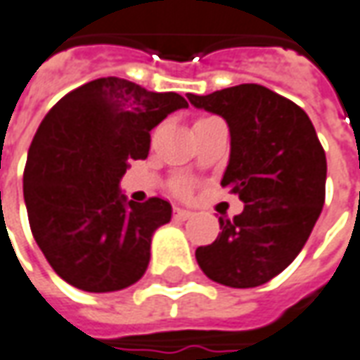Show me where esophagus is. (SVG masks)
Listing matches in <instances>:
<instances>
[{"instance_id": "34e87169", "label": "esophagus", "mask_w": 360, "mask_h": 360, "mask_svg": "<svg viewBox=\"0 0 360 360\" xmlns=\"http://www.w3.org/2000/svg\"><path fill=\"white\" fill-rule=\"evenodd\" d=\"M174 218L180 219V221H184V219L192 218V212H190V210H184V208H176Z\"/></svg>"}]
</instances>
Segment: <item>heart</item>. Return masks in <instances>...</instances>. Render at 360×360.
Instances as JSON below:
<instances>
[{"mask_svg": "<svg viewBox=\"0 0 360 360\" xmlns=\"http://www.w3.org/2000/svg\"><path fill=\"white\" fill-rule=\"evenodd\" d=\"M180 192H188V186H184V184L180 186Z\"/></svg>", "mask_w": 360, "mask_h": 360, "instance_id": "heart-1", "label": "heart"}]
</instances>
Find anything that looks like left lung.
Returning a JSON list of instances; mask_svg holds the SVG:
<instances>
[{"label": "left lung", "mask_w": 360, "mask_h": 360, "mask_svg": "<svg viewBox=\"0 0 360 360\" xmlns=\"http://www.w3.org/2000/svg\"><path fill=\"white\" fill-rule=\"evenodd\" d=\"M188 101L228 122L230 160L221 186L243 202L231 221L218 218L221 231L216 242L198 248V265L221 285H264L297 257L319 218L325 150L307 112L262 84Z\"/></svg>", "instance_id": "obj_1"}]
</instances>
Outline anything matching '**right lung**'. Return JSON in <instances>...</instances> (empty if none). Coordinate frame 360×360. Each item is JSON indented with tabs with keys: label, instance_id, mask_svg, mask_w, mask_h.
Masks as SVG:
<instances>
[{
	"label": "right lung",
	"instance_id": "obj_1",
	"mask_svg": "<svg viewBox=\"0 0 360 360\" xmlns=\"http://www.w3.org/2000/svg\"><path fill=\"white\" fill-rule=\"evenodd\" d=\"M188 108L178 93H152L103 77L65 95L27 152L23 198L33 238L55 274L89 293L136 283L154 231L172 218L162 198L136 204L120 190L130 160H144L150 130Z\"/></svg>",
	"mask_w": 360,
	"mask_h": 360
}]
</instances>
